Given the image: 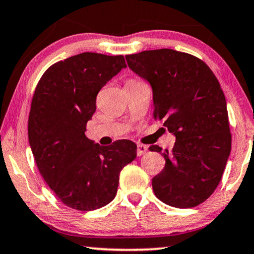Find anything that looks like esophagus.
<instances>
[{
  "mask_svg": "<svg viewBox=\"0 0 254 254\" xmlns=\"http://www.w3.org/2000/svg\"><path fill=\"white\" fill-rule=\"evenodd\" d=\"M146 151H148V146L144 145V144H137V156H142V154H144Z\"/></svg>",
  "mask_w": 254,
  "mask_h": 254,
  "instance_id": "1",
  "label": "esophagus"
}]
</instances>
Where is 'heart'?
Masks as SVG:
<instances>
[{"instance_id":"obj_1","label":"heart","mask_w":254,"mask_h":254,"mask_svg":"<svg viewBox=\"0 0 254 254\" xmlns=\"http://www.w3.org/2000/svg\"><path fill=\"white\" fill-rule=\"evenodd\" d=\"M129 81H134V80H129Z\"/></svg>"}]
</instances>
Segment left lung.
<instances>
[{"label": "left lung", "mask_w": 254, "mask_h": 254, "mask_svg": "<svg viewBox=\"0 0 254 254\" xmlns=\"http://www.w3.org/2000/svg\"><path fill=\"white\" fill-rule=\"evenodd\" d=\"M131 71L152 87L153 117L176 141L165 150L164 170L152 179L153 192L178 208L207 199L221 181L231 150L225 94L199 58L173 49L127 55ZM150 151L161 152L158 145Z\"/></svg>", "instance_id": "1"}]
</instances>
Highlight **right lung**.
Segmentation results:
<instances>
[{
	"label": "right lung",
	"mask_w": 254,
	"mask_h": 254,
	"mask_svg": "<svg viewBox=\"0 0 254 254\" xmlns=\"http://www.w3.org/2000/svg\"><path fill=\"white\" fill-rule=\"evenodd\" d=\"M123 55L82 53L51 65L40 79L28 117V141L40 174L66 206L94 211L117 194L123 168L137 146H102L86 137L98 91L126 67Z\"/></svg>",
	"instance_id": "obj_1"
}]
</instances>
